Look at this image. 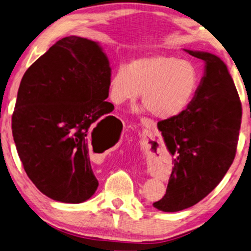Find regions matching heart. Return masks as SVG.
<instances>
[{
    "label": "heart",
    "instance_id": "b5f03b06",
    "mask_svg": "<svg viewBox=\"0 0 251 251\" xmlns=\"http://www.w3.org/2000/svg\"><path fill=\"white\" fill-rule=\"evenodd\" d=\"M196 66L173 54H151L119 65L111 74L108 96L116 105L137 100L154 117L169 119L184 110L196 95Z\"/></svg>",
    "mask_w": 251,
    "mask_h": 251
}]
</instances>
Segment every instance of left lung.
I'll list each match as a JSON object with an SVG mask.
<instances>
[{
	"label": "left lung",
	"mask_w": 251,
	"mask_h": 251,
	"mask_svg": "<svg viewBox=\"0 0 251 251\" xmlns=\"http://www.w3.org/2000/svg\"><path fill=\"white\" fill-rule=\"evenodd\" d=\"M185 51L205 62L204 75L186 109L157 123L174 156L165 196L153 203L164 212L197 204L221 182L236 156L241 125L239 95L226 63L204 51Z\"/></svg>",
	"instance_id": "1"
}]
</instances>
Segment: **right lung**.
<instances>
[{
  "mask_svg": "<svg viewBox=\"0 0 251 251\" xmlns=\"http://www.w3.org/2000/svg\"><path fill=\"white\" fill-rule=\"evenodd\" d=\"M110 75L101 47L75 35L55 42L23 75L12 134L27 176L52 200L81 203L96 192L89 141L114 117L94 126L114 109L105 100Z\"/></svg>",
  "mask_w": 251,
  "mask_h": 251,
  "instance_id": "right-lung-1",
  "label": "right lung"
}]
</instances>
